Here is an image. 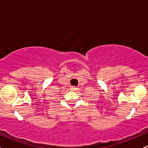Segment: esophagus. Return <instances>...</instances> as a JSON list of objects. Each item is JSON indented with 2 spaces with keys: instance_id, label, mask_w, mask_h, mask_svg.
<instances>
[{
  "instance_id": "obj_1",
  "label": "esophagus",
  "mask_w": 148,
  "mask_h": 148,
  "mask_svg": "<svg viewBox=\"0 0 148 148\" xmlns=\"http://www.w3.org/2000/svg\"><path fill=\"white\" fill-rule=\"evenodd\" d=\"M77 88H76L75 86H71V87H70V90L71 91H75V90H77Z\"/></svg>"
}]
</instances>
